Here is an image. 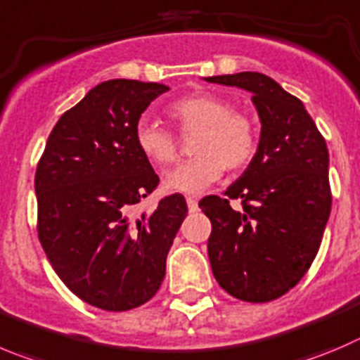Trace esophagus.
I'll return each mask as SVG.
<instances>
[{
    "label": "esophagus",
    "mask_w": 360,
    "mask_h": 360,
    "mask_svg": "<svg viewBox=\"0 0 360 360\" xmlns=\"http://www.w3.org/2000/svg\"><path fill=\"white\" fill-rule=\"evenodd\" d=\"M187 207H189V212H196L198 210V200L196 198H187Z\"/></svg>",
    "instance_id": "1"
}]
</instances>
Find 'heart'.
Wrapping results in <instances>:
<instances>
[{"instance_id":"1","label":"heart","mask_w":360,"mask_h":360,"mask_svg":"<svg viewBox=\"0 0 360 360\" xmlns=\"http://www.w3.org/2000/svg\"><path fill=\"white\" fill-rule=\"evenodd\" d=\"M167 115L182 136H193L194 157L166 173L164 189L196 194L219 180L224 169L240 171L251 164L259 146L258 123L249 112L233 109L214 94H193L167 105ZM139 152L155 166H169L178 157V139L148 118H139L134 131Z\"/></svg>"}]
</instances>
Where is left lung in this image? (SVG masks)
Instances as JSON below:
<instances>
[{
  "label": "left lung",
  "mask_w": 360,
  "mask_h": 360,
  "mask_svg": "<svg viewBox=\"0 0 360 360\" xmlns=\"http://www.w3.org/2000/svg\"><path fill=\"white\" fill-rule=\"evenodd\" d=\"M252 94L262 122L255 159L224 198L200 208L212 222L208 258L222 290L245 302L279 299L309 270L330 214L328 150L302 102L259 72L205 77ZM229 199H240L231 209Z\"/></svg>",
  "instance_id": "obj_1"
}]
</instances>
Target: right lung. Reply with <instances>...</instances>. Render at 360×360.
I'll list each match as a JSON object with an SVG mask.
<instances>
[{
  "mask_svg": "<svg viewBox=\"0 0 360 360\" xmlns=\"http://www.w3.org/2000/svg\"><path fill=\"white\" fill-rule=\"evenodd\" d=\"M166 84L111 79L61 115L35 173L39 238L54 272L84 302L129 311L148 302L187 215L182 194L136 214L159 176L136 123Z\"/></svg>",
  "mask_w": 360,
  "mask_h": 360,
  "instance_id": "1",
  "label": "right lung"
}]
</instances>
